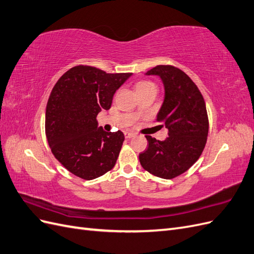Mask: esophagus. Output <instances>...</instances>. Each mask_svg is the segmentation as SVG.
Listing matches in <instances>:
<instances>
[{
    "label": "esophagus",
    "instance_id": "34e87169",
    "mask_svg": "<svg viewBox=\"0 0 254 254\" xmlns=\"http://www.w3.org/2000/svg\"><path fill=\"white\" fill-rule=\"evenodd\" d=\"M133 136H134V133H132V132H125L126 139H130V137H133Z\"/></svg>",
    "mask_w": 254,
    "mask_h": 254
}]
</instances>
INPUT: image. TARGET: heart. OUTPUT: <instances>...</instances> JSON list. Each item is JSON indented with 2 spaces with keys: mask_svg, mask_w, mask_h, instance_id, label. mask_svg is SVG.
Masks as SVG:
<instances>
[{
  "mask_svg": "<svg viewBox=\"0 0 254 254\" xmlns=\"http://www.w3.org/2000/svg\"><path fill=\"white\" fill-rule=\"evenodd\" d=\"M151 86H155L152 82L150 81H147V80H143V81H139L136 83L135 86V89L136 91L140 90V89H145V88H148V87H151Z\"/></svg>",
  "mask_w": 254,
  "mask_h": 254,
  "instance_id": "heart-1",
  "label": "heart"
}]
</instances>
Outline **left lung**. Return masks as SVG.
<instances>
[{
	"mask_svg": "<svg viewBox=\"0 0 254 254\" xmlns=\"http://www.w3.org/2000/svg\"><path fill=\"white\" fill-rule=\"evenodd\" d=\"M146 75H158L165 98L157 122L168 129L164 141L145 135L148 147L139 155L145 171L163 179L186 173L201 156L209 133V118L201 92L189 76L174 65L160 64Z\"/></svg>",
	"mask_w": 254,
	"mask_h": 254,
	"instance_id": "obj_1",
	"label": "left lung"
}]
</instances>
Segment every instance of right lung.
Listing matches in <instances>:
<instances>
[{
  "label": "right lung",
  "instance_id": "obj_1",
  "mask_svg": "<svg viewBox=\"0 0 254 254\" xmlns=\"http://www.w3.org/2000/svg\"><path fill=\"white\" fill-rule=\"evenodd\" d=\"M131 75L80 64L54 86L45 111V134L54 157L73 175L92 180L117 163L124 133L104 131L96 117L110 109L115 91Z\"/></svg>",
  "mask_w": 254,
  "mask_h": 254
}]
</instances>
